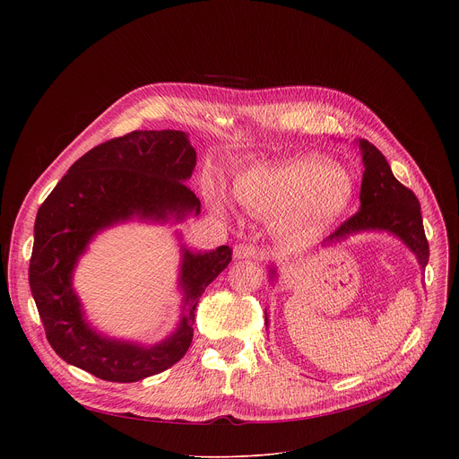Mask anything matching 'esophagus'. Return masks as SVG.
Segmentation results:
<instances>
[{"mask_svg": "<svg viewBox=\"0 0 459 459\" xmlns=\"http://www.w3.org/2000/svg\"><path fill=\"white\" fill-rule=\"evenodd\" d=\"M234 257L238 259H259V257H265L264 250H259L254 245H247V243H239L234 247Z\"/></svg>", "mask_w": 459, "mask_h": 459, "instance_id": "esophagus-1", "label": "esophagus"}]
</instances>
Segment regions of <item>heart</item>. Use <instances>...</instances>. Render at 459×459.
I'll return each mask as SVG.
<instances>
[{"label":"heart","instance_id":"heart-1","mask_svg":"<svg viewBox=\"0 0 459 459\" xmlns=\"http://www.w3.org/2000/svg\"><path fill=\"white\" fill-rule=\"evenodd\" d=\"M230 194L247 212L283 221L289 234L312 238L349 205L352 188L342 169L316 158L241 170Z\"/></svg>","mask_w":459,"mask_h":459}]
</instances>
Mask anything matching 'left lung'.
I'll return each instance as SVG.
<instances>
[{"mask_svg": "<svg viewBox=\"0 0 459 459\" xmlns=\"http://www.w3.org/2000/svg\"><path fill=\"white\" fill-rule=\"evenodd\" d=\"M359 149L365 165L359 192L361 207L326 238L325 243H338L361 230H388L405 241L425 269L429 264V241L416 194L394 178L385 156L370 142L359 140Z\"/></svg>", "mask_w": 459, "mask_h": 459, "instance_id": "left-lung-1", "label": "left lung"}]
</instances>
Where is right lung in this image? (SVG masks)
Here are the masks:
<instances>
[{"instance_id": "1", "label": "right lung", "mask_w": 459, "mask_h": 459, "mask_svg": "<svg viewBox=\"0 0 459 459\" xmlns=\"http://www.w3.org/2000/svg\"><path fill=\"white\" fill-rule=\"evenodd\" d=\"M195 151L181 130H134L82 156L41 204L29 265L30 290L54 352L92 376L133 383L178 363L194 336L195 305L232 261L227 245L205 254L183 248L185 316L178 331L151 349L98 336L83 319L71 280L91 238L133 216L183 220L200 214V200L185 185Z\"/></svg>"}]
</instances>
